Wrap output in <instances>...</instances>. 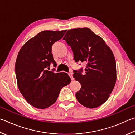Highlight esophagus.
Here are the masks:
<instances>
[{
    "label": "esophagus",
    "mask_w": 135,
    "mask_h": 135,
    "mask_svg": "<svg viewBox=\"0 0 135 135\" xmlns=\"http://www.w3.org/2000/svg\"><path fill=\"white\" fill-rule=\"evenodd\" d=\"M68 75H69L70 77L71 78V79L72 80H74V77H73V73H72L71 72H70V73H68Z\"/></svg>",
    "instance_id": "esophagus-1"
}]
</instances>
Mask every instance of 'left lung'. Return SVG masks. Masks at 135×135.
Returning <instances> with one entry per match:
<instances>
[{
    "label": "left lung",
    "instance_id": "1",
    "mask_svg": "<svg viewBox=\"0 0 135 135\" xmlns=\"http://www.w3.org/2000/svg\"><path fill=\"white\" fill-rule=\"evenodd\" d=\"M65 40L72 49L76 62L86 63L85 73L74 70L73 77L81 84L75 94L80 104L96 108L109 99L116 81V64L109 46L88 28L73 29L66 33Z\"/></svg>",
    "mask_w": 135,
    "mask_h": 135
}]
</instances>
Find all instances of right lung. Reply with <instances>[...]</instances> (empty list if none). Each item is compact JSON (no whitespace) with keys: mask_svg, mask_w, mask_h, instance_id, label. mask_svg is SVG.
Returning <instances> with one entry per match:
<instances>
[{"mask_svg":"<svg viewBox=\"0 0 135 135\" xmlns=\"http://www.w3.org/2000/svg\"><path fill=\"white\" fill-rule=\"evenodd\" d=\"M67 30L43 31L22 46L17 56L15 73L19 91L31 106L40 109L57 101L62 88L71 82L67 73H55L46 68L52 62V46Z\"/></svg>","mask_w":135,"mask_h":135,"instance_id":"right-lung-1","label":"right lung"}]
</instances>
